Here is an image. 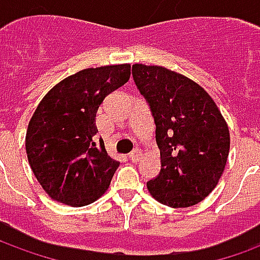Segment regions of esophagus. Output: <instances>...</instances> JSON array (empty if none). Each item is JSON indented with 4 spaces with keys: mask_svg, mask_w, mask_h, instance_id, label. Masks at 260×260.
Here are the masks:
<instances>
[{
    "mask_svg": "<svg viewBox=\"0 0 260 260\" xmlns=\"http://www.w3.org/2000/svg\"><path fill=\"white\" fill-rule=\"evenodd\" d=\"M141 156H142L141 150H138V149H135L134 152L129 153V156H128V157H129L131 161H139V158H141Z\"/></svg>",
    "mask_w": 260,
    "mask_h": 260,
    "instance_id": "34e87169",
    "label": "esophagus"
}]
</instances>
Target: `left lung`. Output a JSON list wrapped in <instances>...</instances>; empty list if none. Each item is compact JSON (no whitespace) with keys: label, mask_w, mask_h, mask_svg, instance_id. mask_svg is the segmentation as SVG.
I'll use <instances>...</instances> for the list:
<instances>
[{"label":"left lung","mask_w":260,"mask_h":260,"mask_svg":"<svg viewBox=\"0 0 260 260\" xmlns=\"http://www.w3.org/2000/svg\"><path fill=\"white\" fill-rule=\"evenodd\" d=\"M132 76L156 125L161 169L147 181L170 207H189L216 188L230 150L229 126L212 97L193 80L163 67L135 64Z\"/></svg>","instance_id":"8db88e82"}]
</instances>
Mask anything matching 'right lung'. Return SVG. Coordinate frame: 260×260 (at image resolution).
<instances>
[{"instance_id": "add662e5", "label": "right lung", "mask_w": 260, "mask_h": 260, "mask_svg": "<svg viewBox=\"0 0 260 260\" xmlns=\"http://www.w3.org/2000/svg\"><path fill=\"white\" fill-rule=\"evenodd\" d=\"M129 76V64L83 69L54 86L37 106L26 132V153L54 201L86 206L107 191L119 163L103 143L97 147L96 114Z\"/></svg>"}]
</instances>
